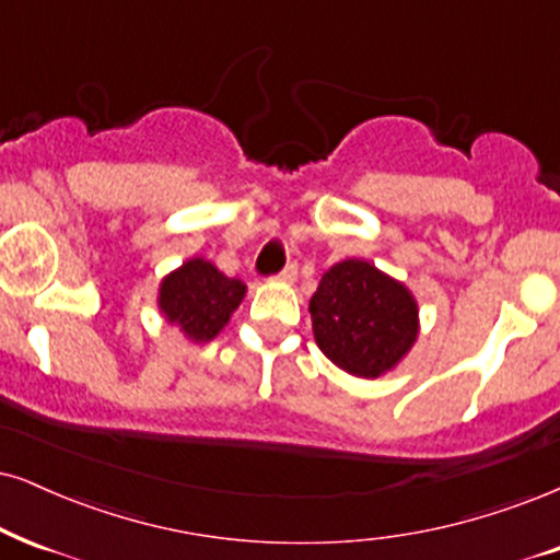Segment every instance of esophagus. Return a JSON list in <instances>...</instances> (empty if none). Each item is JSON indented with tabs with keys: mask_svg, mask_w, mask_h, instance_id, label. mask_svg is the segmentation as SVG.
Wrapping results in <instances>:
<instances>
[{
	"mask_svg": "<svg viewBox=\"0 0 560 560\" xmlns=\"http://www.w3.org/2000/svg\"><path fill=\"white\" fill-rule=\"evenodd\" d=\"M295 278H299V265H295V261H291V265H288L280 272V282H295Z\"/></svg>",
	"mask_w": 560,
	"mask_h": 560,
	"instance_id": "1",
	"label": "esophagus"
}]
</instances>
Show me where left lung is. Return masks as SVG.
I'll return each mask as SVG.
<instances>
[{
    "label": "left lung",
    "mask_w": 560,
    "mask_h": 560,
    "mask_svg": "<svg viewBox=\"0 0 560 560\" xmlns=\"http://www.w3.org/2000/svg\"><path fill=\"white\" fill-rule=\"evenodd\" d=\"M314 340L345 374L395 371L420 335L416 295L365 259H342L322 275L308 301Z\"/></svg>",
    "instance_id": "obj_1"
}]
</instances>
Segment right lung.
Here are the masks:
<instances>
[{"instance_id": "obj_1", "label": "right lung", "mask_w": 560, "mask_h": 560, "mask_svg": "<svg viewBox=\"0 0 560 560\" xmlns=\"http://www.w3.org/2000/svg\"><path fill=\"white\" fill-rule=\"evenodd\" d=\"M244 295V280L228 278L205 257H191L161 280L158 308L186 340L205 345L223 332Z\"/></svg>"}]
</instances>
